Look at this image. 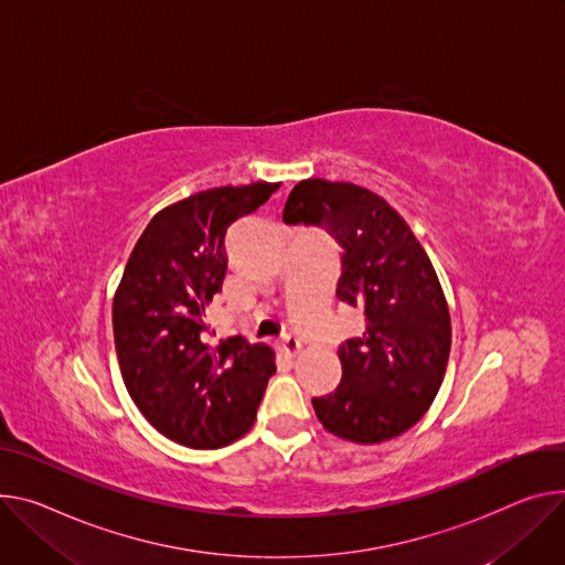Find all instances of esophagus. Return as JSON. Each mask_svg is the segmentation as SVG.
Here are the masks:
<instances>
[{
	"label": "esophagus",
	"mask_w": 565,
	"mask_h": 565,
	"mask_svg": "<svg viewBox=\"0 0 565 565\" xmlns=\"http://www.w3.org/2000/svg\"><path fill=\"white\" fill-rule=\"evenodd\" d=\"M281 351H284V355L295 358V355L301 351V342H299V338H297V335H292V333H288V335L284 338V342H281Z\"/></svg>",
	"instance_id": "1"
}]
</instances>
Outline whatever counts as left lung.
Masks as SVG:
<instances>
[{
	"instance_id": "left-lung-1",
	"label": "left lung",
	"mask_w": 565,
	"mask_h": 565,
	"mask_svg": "<svg viewBox=\"0 0 565 565\" xmlns=\"http://www.w3.org/2000/svg\"><path fill=\"white\" fill-rule=\"evenodd\" d=\"M284 223L340 243L335 295L365 316V333L338 349L340 385L313 398L320 424L355 444L398 437L428 413L450 353L448 303L426 249L381 195L351 182L301 180Z\"/></svg>"
}]
</instances>
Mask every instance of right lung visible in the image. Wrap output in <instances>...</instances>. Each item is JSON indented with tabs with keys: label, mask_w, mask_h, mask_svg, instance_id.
Segmentation results:
<instances>
[{
	"label": "right lung",
	"mask_w": 565,
	"mask_h": 565,
	"mask_svg": "<svg viewBox=\"0 0 565 565\" xmlns=\"http://www.w3.org/2000/svg\"><path fill=\"white\" fill-rule=\"evenodd\" d=\"M277 189L218 186L162 210L132 247L115 292L124 383L148 424L182 446L221 448L243 437L277 370L266 344L241 335L212 344L204 316L223 288L227 227Z\"/></svg>",
	"instance_id": "add662e5"
}]
</instances>
